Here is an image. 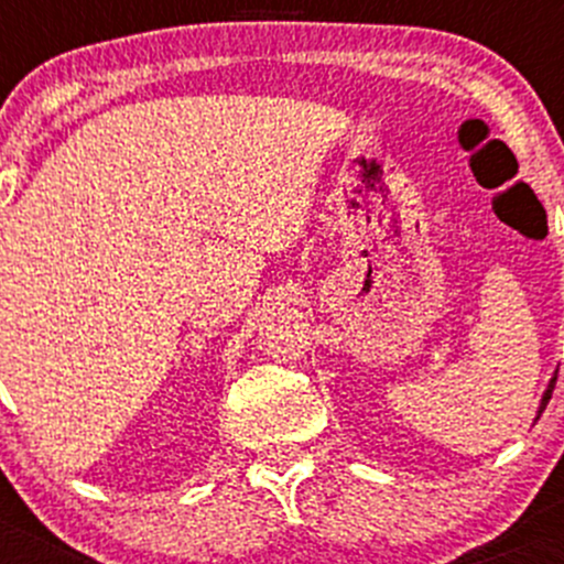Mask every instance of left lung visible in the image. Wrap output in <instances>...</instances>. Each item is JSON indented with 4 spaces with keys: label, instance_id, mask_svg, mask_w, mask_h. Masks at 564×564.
Wrapping results in <instances>:
<instances>
[{
    "label": "left lung",
    "instance_id": "8db88e82",
    "mask_svg": "<svg viewBox=\"0 0 564 564\" xmlns=\"http://www.w3.org/2000/svg\"><path fill=\"white\" fill-rule=\"evenodd\" d=\"M554 384H556V373H554V377H551V382H549V388H545V392H543V398H540V406H538V414H534V420H538V417H540V414H543L545 403H549L551 392H554Z\"/></svg>",
    "mask_w": 564,
    "mask_h": 564
}]
</instances>
